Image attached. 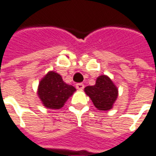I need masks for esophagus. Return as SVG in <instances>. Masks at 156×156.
Here are the masks:
<instances>
[{
    "label": "esophagus",
    "mask_w": 156,
    "mask_h": 156,
    "mask_svg": "<svg viewBox=\"0 0 156 156\" xmlns=\"http://www.w3.org/2000/svg\"><path fill=\"white\" fill-rule=\"evenodd\" d=\"M76 87L78 90H82L84 89V84L83 83H77L76 85Z\"/></svg>",
    "instance_id": "34e87169"
}]
</instances>
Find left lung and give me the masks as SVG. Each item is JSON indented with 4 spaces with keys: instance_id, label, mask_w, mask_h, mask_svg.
<instances>
[{
    "instance_id": "1",
    "label": "left lung",
    "mask_w": 156,
    "mask_h": 156,
    "mask_svg": "<svg viewBox=\"0 0 156 156\" xmlns=\"http://www.w3.org/2000/svg\"><path fill=\"white\" fill-rule=\"evenodd\" d=\"M85 92L91 99L94 106L101 111H108L118 98V88L107 76L98 77L94 86L85 88Z\"/></svg>"
}]
</instances>
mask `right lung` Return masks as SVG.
Segmentation results:
<instances>
[{"instance_id": "obj_1", "label": "right lung", "mask_w": 156, "mask_h": 156, "mask_svg": "<svg viewBox=\"0 0 156 156\" xmlns=\"http://www.w3.org/2000/svg\"><path fill=\"white\" fill-rule=\"evenodd\" d=\"M76 91V88L64 82L62 77L54 71L48 72L41 80L37 94L45 108L59 109L68 98Z\"/></svg>"}]
</instances>
